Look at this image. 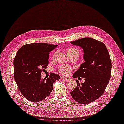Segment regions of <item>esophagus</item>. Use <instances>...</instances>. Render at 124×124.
<instances>
[{"instance_id": "34e87169", "label": "esophagus", "mask_w": 124, "mask_h": 124, "mask_svg": "<svg viewBox=\"0 0 124 124\" xmlns=\"http://www.w3.org/2000/svg\"><path fill=\"white\" fill-rule=\"evenodd\" d=\"M61 78L62 79H63V80H68L70 79V78L69 77H63V76L61 77Z\"/></svg>"}]
</instances>
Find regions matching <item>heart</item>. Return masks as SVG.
Segmentation results:
<instances>
[{
	"mask_svg": "<svg viewBox=\"0 0 124 124\" xmlns=\"http://www.w3.org/2000/svg\"><path fill=\"white\" fill-rule=\"evenodd\" d=\"M66 52L67 54L69 55L70 57L72 55H77L79 56L80 52L79 50L76 48L70 47L67 48ZM56 52H55L54 54H53V58H54L55 57V55H56ZM58 70L60 73L64 75H70L72 71V68L70 66H68L67 65H62L59 67Z\"/></svg>",
	"mask_w": 124,
	"mask_h": 124,
	"instance_id": "b5f03b06",
	"label": "heart"
}]
</instances>
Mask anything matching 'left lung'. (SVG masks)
<instances>
[{"label": "left lung", "instance_id": "8db88e82", "mask_svg": "<svg viewBox=\"0 0 124 124\" xmlns=\"http://www.w3.org/2000/svg\"><path fill=\"white\" fill-rule=\"evenodd\" d=\"M70 43L83 49L85 62L72 76L85 78L80 85L78 80L75 89L70 92L72 98L82 104L93 102L104 93L111 77V61L104 43L91 38H83Z\"/></svg>", "mask_w": 124, "mask_h": 124}]
</instances>
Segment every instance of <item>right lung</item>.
Instances as JSON below:
<instances>
[{
    "label": "right lung",
    "instance_id": "obj_1",
    "mask_svg": "<svg viewBox=\"0 0 124 124\" xmlns=\"http://www.w3.org/2000/svg\"><path fill=\"white\" fill-rule=\"evenodd\" d=\"M57 46L33 43L23 45L18 50L14 59V77L20 93L31 102L45 99L52 93L54 82L60 78L52 73L47 79L41 78V72L48 65L50 52Z\"/></svg>",
    "mask_w": 124,
    "mask_h": 124
}]
</instances>
